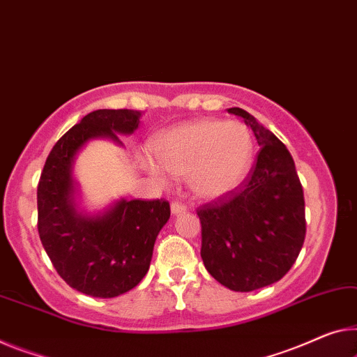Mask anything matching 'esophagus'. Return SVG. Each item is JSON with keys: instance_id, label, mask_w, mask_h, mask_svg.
<instances>
[{"instance_id": "obj_1", "label": "esophagus", "mask_w": 357, "mask_h": 357, "mask_svg": "<svg viewBox=\"0 0 357 357\" xmlns=\"http://www.w3.org/2000/svg\"><path fill=\"white\" fill-rule=\"evenodd\" d=\"M171 212L174 213V215H182V213L186 212V207L183 204H180V202H172Z\"/></svg>"}]
</instances>
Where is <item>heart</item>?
<instances>
[{
	"label": "heart",
	"instance_id": "heart-1",
	"mask_svg": "<svg viewBox=\"0 0 357 357\" xmlns=\"http://www.w3.org/2000/svg\"><path fill=\"white\" fill-rule=\"evenodd\" d=\"M153 151L160 164L144 160L153 177L166 182V170L188 177L195 196L204 201L223 199L248 180L254 162V139L239 121L193 119L164 130Z\"/></svg>",
	"mask_w": 357,
	"mask_h": 357
}]
</instances>
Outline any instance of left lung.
Masks as SVG:
<instances>
[{
  "instance_id": "obj_1",
  "label": "left lung",
  "mask_w": 357,
  "mask_h": 357,
  "mask_svg": "<svg viewBox=\"0 0 357 357\" xmlns=\"http://www.w3.org/2000/svg\"><path fill=\"white\" fill-rule=\"evenodd\" d=\"M228 113L244 118L260 151L238 193L197 211L201 259L222 286L252 292L278 282L297 260L306 231L305 199L286 145L245 109Z\"/></svg>"
}]
</instances>
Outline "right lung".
<instances>
[{"mask_svg": "<svg viewBox=\"0 0 357 357\" xmlns=\"http://www.w3.org/2000/svg\"><path fill=\"white\" fill-rule=\"evenodd\" d=\"M137 109H96L49 153L38 185V231L46 254L70 287L97 298L129 292L150 268L156 238L171 217L164 199L119 197L97 212L81 202L78 155L92 140L123 146L139 128Z\"/></svg>", "mask_w": 357, "mask_h": 357, "instance_id": "1", "label": "right lung"}]
</instances>
